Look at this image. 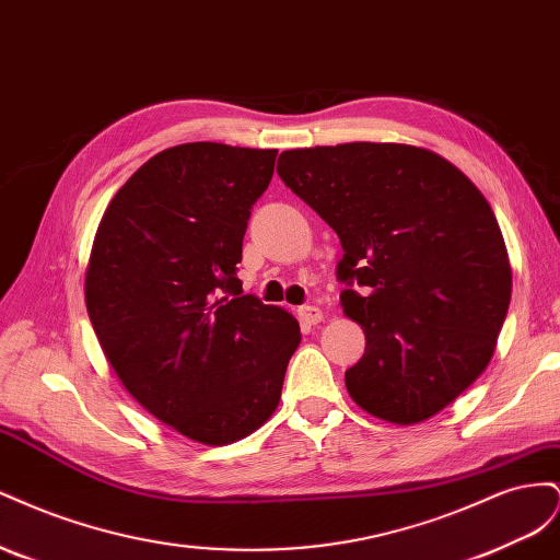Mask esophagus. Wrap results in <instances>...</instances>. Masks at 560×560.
<instances>
[{
    "label": "esophagus",
    "mask_w": 560,
    "mask_h": 560,
    "mask_svg": "<svg viewBox=\"0 0 560 560\" xmlns=\"http://www.w3.org/2000/svg\"><path fill=\"white\" fill-rule=\"evenodd\" d=\"M296 315H299L303 325H317V322L325 319V313H322L317 306H301L296 311Z\"/></svg>",
    "instance_id": "esophagus-1"
}]
</instances>
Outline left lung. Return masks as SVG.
Here are the masks:
<instances>
[{
    "label": "left lung",
    "mask_w": 560,
    "mask_h": 560,
    "mask_svg": "<svg viewBox=\"0 0 560 560\" xmlns=\"http://www.w3.org/2000/svg\"><path fill=\"white\" fill-rule=\"evenodd\" d=\"M278 175L341 238L343 313L366 336L352 401L395 425L439 413L493 358L512 299L498 219L430 149L348 142L282 151Z\"/></svg>",
    "instance_id": "obj_1"
}]
</instances>
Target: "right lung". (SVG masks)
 <instances>
[{"label":"right lung","instance_id":"obj_1","mask_svg":"<svg viewBox=\"0 0 560 560\" xmlns=\"http://www.w3.org/2000/svg\"><path fill=\"white\" fill-rule=\"evenodd\" d=\"M276 156L219 142L163 149L116 191L93 241L83 292L100 348L135 401L198 444L259 430L301 343L294 315L238 280Z\"/></svg>","mask_w":560,"mask_h":560}]
</instances>
